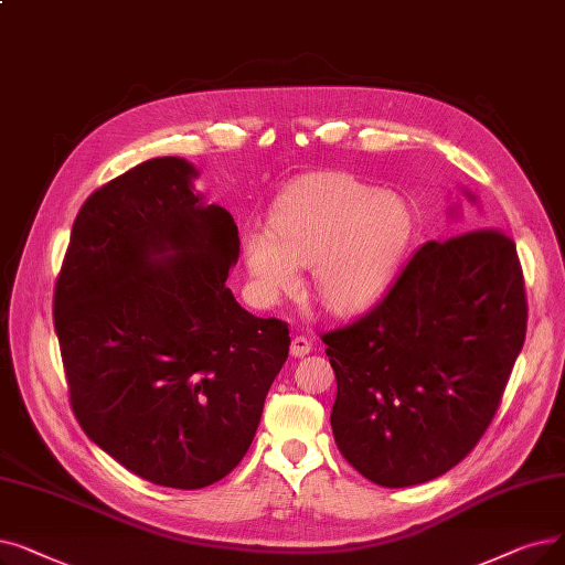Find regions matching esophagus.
<instances>
[{
	"mask_svg": "<svg viewBox=\"0 0 565 565\" xmlns=\"http://www.w3.org/2000/svg\"><path fill=\"white\" fill-rule=\"evenodd\" d=\"M311 351V341L305 334H296L290 339V355L292 358H305Z\"/></svg>",
	"mask_w": 565,
	"mask_h": 565,
	"instance_id": "1",
	"label": "esophagus"
}]
</instances>
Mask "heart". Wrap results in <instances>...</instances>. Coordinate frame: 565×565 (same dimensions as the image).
<instances>
[{
	"instance_id": "obj_1",
	"label": "heart",
	"mask_w": 565,
	"mask_h": 565,
	"mask_svg": "<svg viewBox=\"0 0 565 565\" xmlns=\"http://www.w3.org/2000/svg\"><path fill=\"white\" fill-rule=\"evenodd\" d=\"M411 212L399 195L349 173H313L292 182L269 212V228L242 235L258 296L275 302L311 267L313 298L353 313L381 298L408 247Z\"/></svg>"
}]
</instances>
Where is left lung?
<instances>
[{
  "instance_id": "left-lung-1",
  "label": "left lung",
  "mask_w": 565,
  "mask_h": 565,
  "mask_svg": "<svg viewBox=\"0 0 565 565\" xmlns=\"http://www.w3.org/2000/svg\"><path fill=\"white\" fill-rule=\"evenodd\" d=\"M514 242L466 231L415 252L358 321L323 332L332 434L358 473L411 487L450 471L499 411L526 337Z\"/></svg>"
}]
</instances>
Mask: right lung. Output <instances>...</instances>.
<instances>
[{
    "instance_id": "add662e5",
    "label": "right lung",
    "mask_w": 565,
    "mask_h": 565,
    "mask_svg": "<svg viewBox=\"0 0 565 565\" xmlns=\"http://www.w3.org/2000/svg\"><path fill=\"white\" fill-rule=\"evenodd\" d=\"M195 168L145 161L73 222L53 321L83 431L131 473L201 489L247 455L288 358V326L226 286L233 216L191 191Z\"/></svg>"
}]
</instances>
